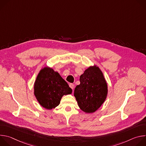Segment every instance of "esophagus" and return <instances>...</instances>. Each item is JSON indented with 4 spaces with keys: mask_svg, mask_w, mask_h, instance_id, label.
<instances>
[{
    "mask_svg": "<svg viewBox=\"0 0 146 146\" xmlns=\"http://www.w3.org/2000/svg\"><path fill=\"white\" fill-rule=\"evenodd\" d=\"M69 87L72 89L73 90L74 89V85L73 84H72V83H71V84H69Z\"/></svg>",
    "mask_w": 146,
    "mask_h": 146,
    "instance_id": "34e87169",
    "label": "esophagus"
}]
</instances>
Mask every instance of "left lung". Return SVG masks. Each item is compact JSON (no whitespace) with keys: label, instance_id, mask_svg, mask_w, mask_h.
<instances>
[{"label":"left lung","instance_id":"8db88e82","mask_svg":"<svg viewBox=\"0 0 146 146\" xmlns=\"http://www.w3.org/2000/svg\"><path fill=\"white\" fill-rule=\"evenodd\" d=\"M80 81L74 91L78 105L85 113H94L106 99L108 90L106 80L99 67L94 65L80 76Z\"/></svg>","mask_w":146,"mask_h":146}]
</instances>
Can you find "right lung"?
Wrapping results in <instances>:
<instances>
[{
    "instance_id": "1",
    "label": "right lung",
    "mask_w": 146,
    "mask_h": 146,
    "mask_svg": "<svg viewBox=\"0 0 146 146\" xmlns=\"http://www.w3.org/2000/svg\"><path fill=\"white\" fill-rule=\"evenodd\" d=\"M72 90L60 74L44 67L39 72L34 84V95L40 105L51 110L58 106L62 97L71 94Z\"/></svg>"
}]
</instances>
